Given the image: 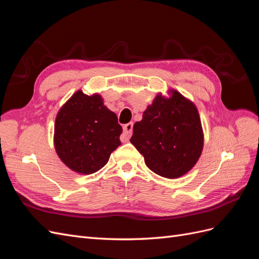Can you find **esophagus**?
Masks as SVG:
<instances>
[{
	"label": "esophagus",
	"mask_w": 259,
	"mask_h": 259,
	"mask_svg": "<svg viewBox=\"0 0 259 259\" xmlns=\"http://www.w3.org/2000/svg\"><path fill=\"white\" fill-rule=\"evenodd\" d=\"M132 132H133V123L125 124L124 126H123V133H124V135L121 136L122 142H126V140L128 139V137L131 136Z\"/></svg>",
	"instance_id": "1"
}]
</instances>
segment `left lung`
Returning a JSON list of instances; mask_svg holds the SVG:
<instances>
[{
    "label": "left lung",
    "mask_w": 259,
    "mask_h": 259,
    "mask_svg": "<svg viewBox=\"0 0 259 259\" xmlns=\"http://www.w3.org/2000/svg\"><path fill=\"white\" fill-rule=\"evenodd\" d=\"M131 143L143 154L153 173L177 178L199 160L203 133L195 106L182 94L171 91L169 98L158 95L133 128Z\"/></svg>",
    "instance_id": "1"
}]
</instances>
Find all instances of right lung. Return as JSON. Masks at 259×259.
<instances>
[{"instance_id": "1", "label": "right lung", "mask_w": 259, "mask_h": 259, "mask_svg": "<svg viewBox=\"0 0 259 259\" xmlns=\"http://www.w3.org/2000/svg\"><path fill=\"white\" fill-rule=\"evenodd\" d=\"M122 126L114 112L97 94L76 92L62 107L55 122V149L66 165L80 174L103 168L121 145Z\"/></svg>"}]
</instances>
